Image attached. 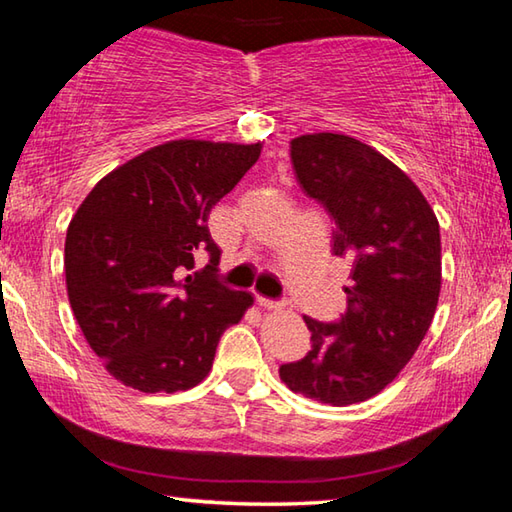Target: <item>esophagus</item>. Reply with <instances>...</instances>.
I'll return each instance as SVG.
<instances>
[{
  "label": "esophagus",
  "instance_id": "esophagus-1",
  "mask_svg": "<svg viewBox=\"0 0 512 512\" xmlns=\"http://www.w3.org/2000/svg\"><path fill=\"white\" fill-rule=\"evenodd\" d=\"M257 305L262 307V309H268V311H275V309H280V307H282L280 302H275V300H268V298H262V296H257Z\"/></svg>",
  "mask_w": 512,
  "mask_h": 512
}]
</instances>
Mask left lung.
<instances>
[{
  "label": "left lung",
  "instance_id": "obj_1",
  "mask_svg": "<svg viewBox=\"0 0 512 512\" xmlns=\"http://www.w3.org/2000/svg\"><path fill=\"white\" fill-rule=\"evenodd\" d=\"M305 194L334 219L332 253L352 262L339 323L305 316L311 350L284 363L293 393L329 406L384 391L422 343L438 307L440 228L418 185L372 146L341 133L291 140Z\"/></svg>",
  "mask_w": 512,
  "mask_h": 512
}]
</instances>
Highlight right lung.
Listing matches in <instances>:
<instances>
[{"label": "right lung", "mask_w": 512, "mask_h": 512, "mask_svg": "<svg viewBox=\"0 0 512 512\" xmlns=\"http://www.w3.org/2000/svg\"><path fill=\"white\" fill-rule=\"evenodd\" d=\"M262 153V142L171 140L103 176L65 239L69 305L112 377L176 393L210 375L221 334L253 296L216 282L221 250L207 216ZM205 249L211 264L189 276Z\"/></svg>", "instance_id": "1"}]
</instances>
